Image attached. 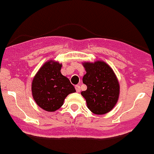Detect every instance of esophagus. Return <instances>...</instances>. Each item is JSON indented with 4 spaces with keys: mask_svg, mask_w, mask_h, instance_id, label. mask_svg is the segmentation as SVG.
I'll list each match as a JSON object with an SVG mask.
<instances>
[{
    "mask_svg": "<svg viewBox=\"0 0 154 154\" xmlns=\"http://www.w3.org/2000/svg\"><path fill=\"white\" fill-rule=\"evenodd\" d=\"M75 90H76V91L77 92H80V91H81V89H80V87H79V85H76L75 87Z\"/></svg>",
    "mask_w": 154,
    "mask_h": 154,
    "instance_id": "1",
    "label": "esophagus"
}]
</instances>
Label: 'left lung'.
Segmentation results:
<instances>
[{
  "mask_svg": "<svg viewBox=\"0 0 154 154\" xmlns=\"http://www.w3.org/2000/svg\"><path fill=\"white\" fill-rule=\"evenodd\" d=\"M83 66L87 72L83 83L87 89L81 94L86 99L87 107L95 114H106L115 106L119 98L120 85L116 75L102 60L83 62Z\"/></svg>",
  "mask_w": 154,
  "mask_h": 154,
  "instance_id": "left-lung-1",
  "label": "left lung"
}]
</instances>
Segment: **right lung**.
I'll return each instance as SVG.
<instances>
[{
	"label": "right lung",
	"instance_id": "1",
	"mask_svg": "<svg viewBox=\"0 0 154 154\" xmlns=\"http://www.w3.org/2000/svg\"><path fill=\"white\" fill-rule=\"evenodd\" d=\"M62 63L50 60L44 63L32 82L33 99L43 110L54 112L63 104L65 98L75 89L70 80L61 74Z\"/></svg>",
	"mask_w": 154,
	"mask_h": 154
}]
</instances>
